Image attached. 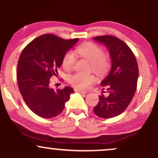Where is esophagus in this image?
<instances>
[{
	"label": "esophagus",
	"mask_w": 158,
	"mask_h": 158,
	"mask_svg": "<svg viewBox=\"0 0 158 158\" xmlns=\"http://www.w3.org/2000/svg\"><path fill=\"white\" fill-rule=\"evenodd\" d=\"M76 92H78V93H80V94H86L87 92L85 91V90H80V89H75L74 90Z\"/></svg>",
	"instance_id": "1"
}]
</instances>
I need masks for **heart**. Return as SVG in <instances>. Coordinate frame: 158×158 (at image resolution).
Masks as SVG:
<instances>
[{
  "label": "heart",
  "mask_w": 158,
  "mask_h": 158,
  "mask_svg": "<svg viewBox=\"0 0 158 158\" xmlns=\"http://www.w3.org/2000/svg\"><path fill=\"white\" fill-rule=\"evenodd\" d=\"M77 52L79 56L85 58L90 62L91 68L99 75H105L110 68V60L108 56L104 54L102 48L93 42H87L77 48ZM77 58L75 53L71 50L67 52L62 59V66L66 71H70L75 64ZM96 75L91 74L74 73L68 78L70 85L76 88L85 90L88 88L97 81Z\"/></svg>",
  "instance_id": "heart-1"
}]
</instances>
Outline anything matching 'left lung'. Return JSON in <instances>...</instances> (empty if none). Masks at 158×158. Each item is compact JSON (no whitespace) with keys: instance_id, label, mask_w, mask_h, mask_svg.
Listing matches in <instances>:
<instances>
[{"instance_id":"8db88e82","label":"left lung","mask_w":158,"mask_h":158,"mask_svg":"<svg viewBox=\"0 0 158 158\" xmlns=\"http://www.w3.org/2000/svg\"><path fill=\"white\" fill-rule=\"evenodd\" d=\"M94 39L106 45L112 60L110 73L101 82L108 95L99 96L94 111L101 118H111L122 114L131 102L137 90L138 65L132 50L118 38L108 35Z\"/></svg>"}]
</instances>
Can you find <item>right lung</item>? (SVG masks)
I'll use <instances>...</instances> for the list:
<instances>
[{
    "mask_svg": "<svg viewBox=\"0 0 158 158\" xmlns=\"http://www.w3.org/2000/svg\"><path fill=\"white\" fill-rule=\"evenodd\" d=\"M78 40L44 34L32 40L21 52L18 61V85L27 106L39 117L52 118L60 114L73 93L68 86L54 90L49 85L64 54Z\"/></svg>",
    "mask_w": 158,
    "mask_h": 158,
    "instance_id": "obj_1",
    "label": "right lung"
}]
</instances>
